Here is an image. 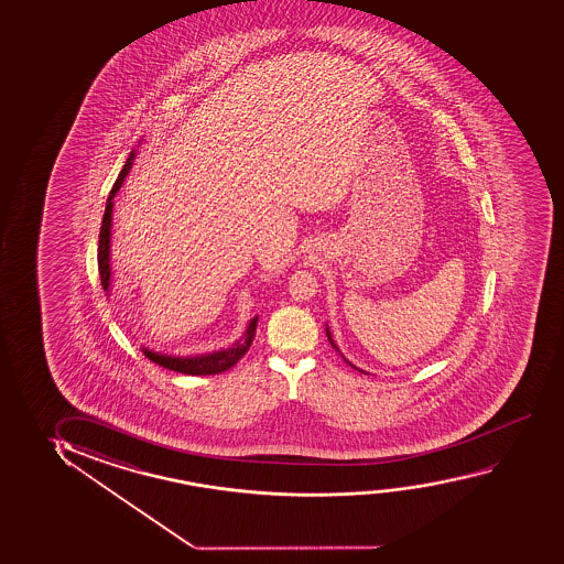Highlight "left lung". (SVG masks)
Returning <instances> with one entry per match:
<instances>
[{"instance_id": "left-lung-1", "label": "left lung", "mask_w": 564, "mask_h": 564, "mask_svg": "<svg viewBox=\"0 0 564 564\" xmlns=\"http://www.w3.org/2000/svg\"><path fill=\"white\" fill-rule=\"evenodd\" d=\"M326 336H328V341H330L332 347H334V349H336V351H339L338 346H336V344H334V339H332V334H330V330H328V328H326ZM347 362H349V361H347ZM349 365H351V362H349ZM351 367L357 368V367H355V365H351Z\"/></svg>"}]
</instances>
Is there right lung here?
Here are the masks:
<instances>
[{"label": "right lung", "mask_w": 564, "mask_h": 564, "mask_svg": "<svg viewBox=\"0 0 564 564\" xmlns=\"http://www.w3.org/2000/svg\"><path fill=\"white\" fill-rule=\"evenodd\" d=\"M134 151L130 153V158L127 159V165L122 166L119 178L115 181L113 188L109 192L107 197L106 213H104V220H101V230H99V243H98V269L99 279H101V285L104 290L109 292V285H111V223H113V197L117 196V192L121 189L122 182L127 178V174L132 169L134 163ZM257 321L259 318H251L248 330L241 336L232 347H226L220 351H213V354L196 355V357H173V355L158 354V351H151L148 347H143V355L155 362L159 367L169 368L174 372H181V375L192 376H209L220 375L228 368H232L236 362L240 361L243 355L248 354L249 347L256 339Z\"/></svg>", "instance_id": "obj_1"}]
</instances>
